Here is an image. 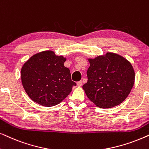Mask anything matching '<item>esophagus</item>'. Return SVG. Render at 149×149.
<instances>
[{
    "mask_svg": "<svg viewBox=\"0 0 149 149\" xmlns=\"http://www.w3.org/2000/svg\"><path fill=\"white\" fill-rule=\"evenodd\" d=\"M77 85H78V86H81V85H83V81H79L77 83Z\"/></svg>",
    "mask_w": 149,
    "mask_h": 149,
    "instance_id": "obj_1",
    "label": "esophagus"
}]
</instances>
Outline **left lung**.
Returning <instances> with one entry per match:
<instances>
[{
	"instance_id": "8db88e82",
	"label": "left lung",
	"mask_w": 149,
	"mask_h": 149,
	"mask_svg": "<svg viewBox=\"0 0 149 149\" xmlns=\"http://www.w3.org/2000/svg\"><path fill=\"white\" fill-rule=\"evenodd\" d=\"M89 61L88 80L83 85L87 96L102 109L120 104L134 85L135 73L132 64L123 57L113 53Z\"/></svg>"
}]
</instances>
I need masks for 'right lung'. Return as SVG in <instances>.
<instances>
[{
    "instance_id": "add662e5",
    "label": "right lung",
    "mask_w": 149,
    "mask_h": 149,
    "mask_svg": "<svg viewBox=\"0 0 149 149\" xmlns=\"http://www.w3.org/2000/svg\"><path fill=\"white\" fill-rule=\"evenodd\" d=\"M65 61L63 56L45 51L34 55L24 64L22 83L34 102L44 107L57 105L76 86L71 79L70 70L64 66Z\"/></svg>"
}]
</instances>
